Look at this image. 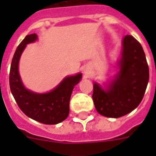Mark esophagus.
Here are the masks:
<instances>
[{"label": "esophagus", "mask_w": 156, "mask_h": 156, "mask_svg": "<svg viewBox=\"0 0 156 156\" xmlns=\"http://www.w3.org/2000/svg\"><path fill=\"white\" fill-rule=\"evenodd\" d=\"M83 73L85 74L86 77H88V76H89V73H90V71H89V69H84V71H83Z\"/></svg>", "instance_id": "obj_1"}]
</instances>
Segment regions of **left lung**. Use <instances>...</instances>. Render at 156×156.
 I'll return each mask as SVG.
<instances>
[{
	"instance_id": "obj_1",
	"label": "left lung",
	"mask_w": 156,
	"mask_h": 156,
	"mask_svg": "<svg viewBox=\"0 0 156 156\" xmlns=\"http://www.w3.org/2000/svg\"><path fill=\"white\" fill-rule=\"evenodd\" d=\"M116 74L108 82L93 84L96 111L104 116L118 118L139 105L149 82V68L142 45L132 35L122 40Z\"/></svg>"
}]
</instances>
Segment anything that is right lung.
<instances>
[{
  "label": "right lung",
  "mask_w": 156,
  "mask_h": 156,
  "mask_svg": "<svg viewBox=\"0 0 156 156\" xmlns=\"http://www.w3.org/2000/svg\"><path fill=\"white\" fill-rule=\"evenodd\" d=\"M38 40L36 34L27 35L16 49L9 71V87L19 108L30 118L45 125H56L66 120L69 113V100L73 87L82 79L83 74L67 76L46 93L28 90L21 79L18 64L22 53L30 43Z\"/></svg>",
  "instance_id": "right-lung-1"
}]
</instances>
